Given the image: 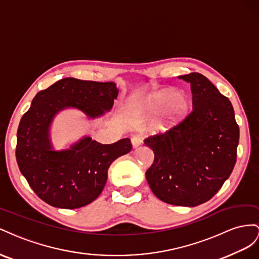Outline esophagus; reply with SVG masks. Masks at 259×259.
<instances>
[{
	"mask_svg": "<svg viewBox=\"0 0 259 259\" xmlns=\"http://www.w3.org/2000/svg\"><path fill=\"white\" fill-rule=\"evenodd\" d=\"M131 144H132V147L136 149V147L142 144V138L140 136H134L131 138Z\"/></svg>",
	"mask_w": 259,
	"mask_h": 259,
	"instance_id": "obj_1",
	"label": "esophagus"
}]
</instances>
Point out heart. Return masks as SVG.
<instances>
[{
  "instance_id": "b5f03b06",
  "label": "heart",
  "mask_w": 259,
  "mask_h": 259,
  "mask_svg": "<svg viewBox=\"0 0 259 259\" xmlns=\"http://www.w3.org/2000/svg\"><path fill=\"white\" fill-rule=\"evenodd\" d=\"M171 91H162L157 94L153 95L150 99V106L152 108H158L164 103L172 98L167 102L166 106L162 109V112L157 120V125L159 128H169L171 125L179 123L189 112L190 103L188 98L183 93H176L174 97H171Z\"/></svg>"
}]
</instances>
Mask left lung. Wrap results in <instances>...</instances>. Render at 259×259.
<instances>
[{
    "label": "left lung",
    "mask_w": 259,
    "mask_h": 259,
    "mask_svg": "<svg viewBox=\"0 0 259 259\" xmlns=\"http://www.w3.org/2000/svg\"><path fill=\"white\" fill-rule=\"evenodd\" d=\"M178 78L191 84L193 109L178 125L144 140L155 156L145 177L160 201L194 207L231 175L240 130L231 102L207 78L198 72Z\"/></svg>",
    "instance_id": "left-lung-1"
}]
</instances>
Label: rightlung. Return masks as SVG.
Returning <instances> with one entry per match:
<instances>
[{
    "mask_svg": "<svg viewBox=\"0 0 259 259\" xmlns=\"http://www.w3.org/2000/svg\"><path fill=\"white\" fill-rule=\"evenodd\" d=\"M115 82L64 78L36 93L17 130L16 159L20 172L42 201L57 208L75 209L92 203L105 187L112 162L131 151L130 139L102 144L83 137L68 149L55 150L51 125L58 113L75 108L89 119L113 108Z\"/></svg>",
    "mask_w": 259,
    "mask_h": 259,
    "instance_id": "right-lung-1",
    "label": "right lung"
}]
</instances>
